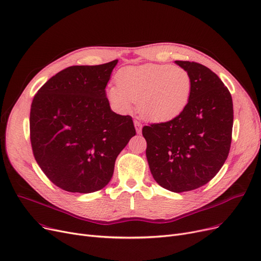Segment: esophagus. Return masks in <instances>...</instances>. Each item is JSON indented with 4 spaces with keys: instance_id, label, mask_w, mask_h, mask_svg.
Segmentation results:
<instances>
[{
    "instance_id": "34e87169",
    "label": "esophagus",
    "mask_w": 261,
    "mask_h": 261,
    "mask_svg": "<svg viewBox=\"0 0 261 261\" xmlns=\"http://www.w3.org/2000/svg\"><path fill=\"white\" fill-rule=\"evenodd\" d=\"M134 126H135V129H137V132L138 133H141L142 132V123L138 120H134Z\"/></svg>"
}]
</instances>
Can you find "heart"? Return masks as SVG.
Listing matches in <instances>:
<instances>
[{
  "label": "heart",
  "instance_id": "1",
  "mask_svg": "<svg viewBox=\"0 0 261 261\" xmlns=\"http://www.w3.org/2000/svg\"><path fill=\"white\" fill-rule=\"evenodd\" d=\"M115 80L117 86H109L106 92L111 105L126 114L132 103H138L141 116L152 122H166L178 117L192 94L189 72L166 64L123 67Z\"/></svg>",
  "mask_w": 261,
  "mask_h": 261
}]
</instances>
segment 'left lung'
<instances>
[{
    "label": "left lung",
    "instance_id": "left-lung-1",
    "mask_svg": "<svg viewBox=\"0 0 261 261\" xmlns=\"http://www.w3.org/2000/svg\"><path fill=\"white\" fill-rule=\"evenodd\" d=\"M192 80V94L181 114L142 130L150 172L162 188L181 193L195 190L219 173L228 156L233 108L228 88L209 68L176 61Z\"/></svg>",
    "mask_w": 261,
    "mask_h": 261
}]
</instances>
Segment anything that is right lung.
<instances>
[{
  "label": "right lung",
  "mask_w": 261,
  "mask_h": 261,
  "mask_svg": "<svg viewBox=\"0 0 261 261\" xmlns=\"http://www.w3.org/2000/svg\"><path fill=\"white\" fill-rule=\"evenodd\" d=\"M117 62L68 67L33 99L34 156L44 175L64 191L93 193L103 189L117 155L135 135L132 117L113 112L106 94Z\"/></svg>",
  "instance_id": "obj_1"
}]
</instances>
